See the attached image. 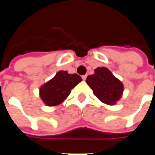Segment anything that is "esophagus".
Returning a JSON list of instances; mask_svg holds the SVG:
<instances>
[{"mask_svg": "<svg viewBox=\"0 0 155 155\" xmlns=\"http://www.w3.org/2000/svg\"><path fill=\"white\" fill-rule=\"evenodd\" d=\"M86 77H87V75H86V74H84V75H82V79H83L84 81H85V80H86Z\"/></svg>", "mask_w": 155, "mask_h": 155, "instance_id": "34e87169", "label": "esophagus"}]
</instances>
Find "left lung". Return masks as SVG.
Wrapping results in <instances>:
<instances>
[{"mask_svg": "<svg viewBox=\"0 0 155 155\" xmlns=\"http://www.w3.org/2000/svg\"><path fill=\"white\" fill-rule=\"evenodd\" d=\"M86 83L100 101L110 105L116 104L124 91L123 84L104 67L95 69L94 74L87 77Z\"/></svg>", "mask_w": 155, "mask_h": 155, "instance_id": "1", "label": "left lung"}]
</instances>
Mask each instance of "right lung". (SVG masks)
Here are the masks:
<instances>
[{"mask_svg":"<svg viewBox=\"0 0 155 155\" xmlns=\"http://www.w3.org/2000/svg\"><path fill=\"white\" fill-rule=\"evenodd\" d=\"M82 79L77 74H68L67 71H59L54 77L44 84L40 89V95L45 104L54 106L61 104L71 94V90Z\"/></svg>","mask_w":155,"mask_h":155,"instance_id":"add662e5","label":"right lung"}]
</instances>
